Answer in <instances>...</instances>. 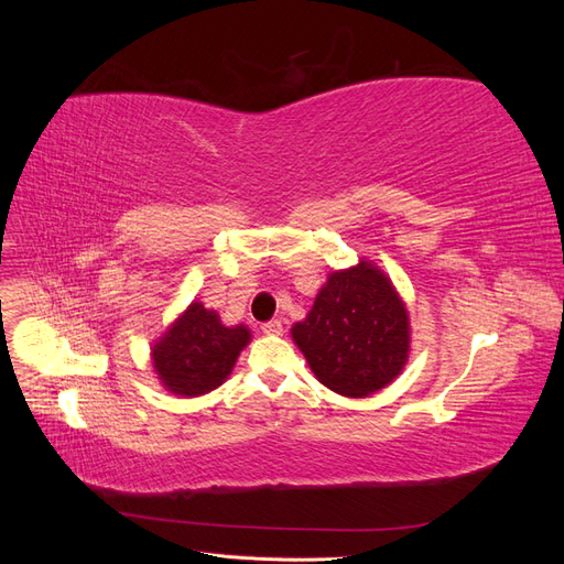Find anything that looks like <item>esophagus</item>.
<instances>
[{"mask_svg": "<svg viewBox=\"0 0 564 564\" xmlns=\"http://www.w3.org/2000/svg\"><path fill=\"white\" fill-rule=\"evenodd\" d=\"M261 332H263L265 336H280V334H282V322H280V319H270V322L263 324Z\"/></svg>", "mask_w": 564, "mask_h": 564, "instance_id": "34e87169", "label": "esophagus"}]
</instances>
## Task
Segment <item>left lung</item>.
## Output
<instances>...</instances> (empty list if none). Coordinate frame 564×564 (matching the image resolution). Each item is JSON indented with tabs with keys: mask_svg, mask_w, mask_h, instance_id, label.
Instances as JSON below:
<instances>
[{
	"mask_svg": "<svg viewBox=\"0 0 564 564\" xmlns=\"http://www.w3.org/2000/svg\"><path fill=\"white\" fill-rule=\"evenodd\" d=\"M292 338L315 379L346 398H367L395 381L412 350L400 292L365 259L329 272Z\"/></svg>",
	"mask_w": 564,
	"mask_h": 564,
	"instance_id": "8db88e82",
	"label": "left lung"
}]
</instances>
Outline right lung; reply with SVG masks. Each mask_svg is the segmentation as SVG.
<instances>
[{"instance_id":"obj_1","label":"right lung","mask_w":564,"mask_h":564,"mask_svg":"<svg viewBox=\"0 0 564 564\" xmlns=\"http://www.w3.org/2000/svg\"><path fill=\"white\" fill-rule=\"evenodd\" d=\"M249 340L247 324L228 327L216 311L193 301L158 340H152L150 362L166 392L176 398H199L228 381Z\"/></svg>"}]
</instances>
